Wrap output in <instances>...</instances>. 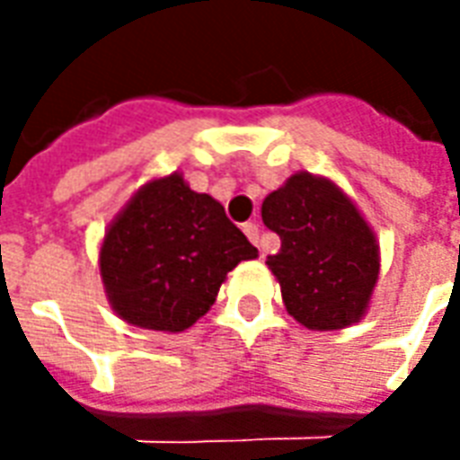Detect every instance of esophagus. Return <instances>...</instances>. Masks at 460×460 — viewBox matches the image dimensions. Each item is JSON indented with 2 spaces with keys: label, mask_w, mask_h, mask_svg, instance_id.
Wrapping results in <instances>:
<instances>
[{
  "label": "esophagus",
  "mask_w": 460,
  "mask_h": 460,
  "mask_svg": "<svg viewBox=\"0 0 460 460\" xmlns=\"http://www.w3.org/2000/svg\"><path fill=\"white\" fill-rule=\"evenodd\" d=\"M243 234L249 236L251 243H256V246H259V243H261V229H259V224H256V221H249V224H243Z\"/></svg>",
  "instance_id": "obj_1"
}]
</instances>
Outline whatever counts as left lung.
<instances>
[{
	"instance_id": "left-lung-1",
	"label": "left lung",
	"mask_w": 460,
	"mask_h": 460,
	"mask_svg": "<svg viewBox=\"0 0 460 460\" xmlns=\"http://www.w3.org/2000/svg\"><path fill=\"white\" fill-rule=\"evenodd\" d=\"M261 217L280 239L266 263L290 315L310 330H340L362 318L379 276V249L355 204L332 181L300 172L263 199Z\"/></svg>"
}]
</instances>
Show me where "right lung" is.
Wrapping results in <instances>:
<instances>
[{
  "label": "right lung",
  "instance_id": "obj_1",
  "mask_svg": "<svg viewBox=\"0 0 460 460\" xmlns=\"http://www.w3.org/2000/svg\"><path fill=\"white\" fill-rule=\"evenodd\" d=\"M256 256L219 201L170 174L142 187L113 221L101 276L122 320L181 332L211 308L226 273Z\"/></svg>",
  "mask_w": 460,
  "mask_h": 460
}]
</instances>
